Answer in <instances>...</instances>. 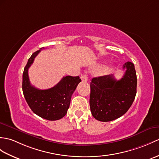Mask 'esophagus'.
<instances>
[{
    "label": "esophagus",
    "instance_id": "obj_1",
    "mask_svg": "<svg viewBox=\"0 0 159 159\" xmlns=\"http://www.w3.org/2000/svg\"><path fill=\"white\" fill-rule=\"evenodd\" d=\"M80 79H81V80H82V81H83V82H87L88 80L87 75H86V74H83V75L80 76Z\"/></svg>",
    "mask_w": 159,
    "mask_h": 159
}]
</instances>
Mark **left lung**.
I'll return each instance as SVG.
<instances>
[{"instance_id": "8db88e82", "label": "left lung", "mask_w": 159, "mask_h": 159, "mask_svg": "<svg viewBox=\"0 0 159 159\" xmlns=\"http://www.w3.org/2000/svg\"><path fill=\"white\" fill-rule=\"evenodd\" d=\"M125 70L121 79L113 75L92 79L90 83V109L96 120L108 122L115 120L127 112L137 93V76L133 63L123 65Z\"/></svg>"}]
</instances>
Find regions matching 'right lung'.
<instances>
[{
  "mask_svg": "<svg viewBox=\"0 0 159 159\" xmlns=\"http://www.w3.org/2000/svg\"><path fill=\"white\" fill-rule=\"evenodd\" d=\"M44 47L36 51L28 59L23 72L22 90L24 98L32 111L36 115L49 120L61 119L67 113L72 95L78 84L79 76H64L56 85L48 89L41 90L31 85L28 69L34 58Z\"/></svg>",
  "mask_w": 159,
  "mask_h": 159,
  "instance_id": "add662e5",
  "label": "right lung"
}]
</instances>
